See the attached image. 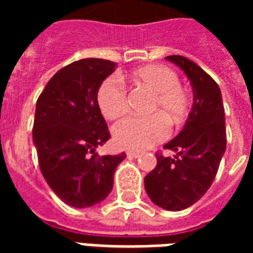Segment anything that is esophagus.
Here are the masks:
<instances>
[{
	"label": "esophagus",
	"mask_w": 253,
	"mask_h": 253,
	"mask_svg": "<svg viewBox=\"0 0 253 253\" xmlns=\"http://www.w3.org/2000/svg\"><path fill=\"white\" fill-rule=\"evenodd\" d=\"M126 154H127V156H128V158H131V159L138 158V156H139L138 151H127Z\"/></svg>",
	"instance_id": "1"
}]
</instances>
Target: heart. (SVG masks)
I'll use <instances>...</instances> for the list:
<instances>
[{"instance_id": "obj_1", "label": "heart", "mask_w": 253, "mask_h": 253, "mask_svg": "<svg viewBox=\"0 0 253 253\" xmlns=\"http://www.w3.org/2000/svg\"><path fill=\"white\" fill-rule=\"evenodd\" d=\"M136 86L152 93L148 117H127L113 126V139L117 146L139 151L151 148L166 140L169 123L177 125L184 121L189 111L188 93L180 85L174 71L164 65H146L131 75ZM99 110L106 119L122 117L128 107L126 86L118 77H107L97 93Z\"/></svg>"}]
</instances>
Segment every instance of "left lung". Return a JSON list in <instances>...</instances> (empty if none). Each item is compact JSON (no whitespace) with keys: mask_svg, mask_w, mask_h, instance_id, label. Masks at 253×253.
<instances>
[{"mask_svg":"<svg viewBox=\"0 0 253 253\" xmlns=\"http://www.w3.org/2000/svg\"><path fill=\"white\" fill-rule=\"evenodd\" d=\"M190 80L194 102L184 128L164 148L174 158L156 154L158 164L144 177L151 201L160 208L180 211L208 192L226 151L224 107L220 89L210 75L188 57L167 56Z\"/></svg>","mask_w":253,"mask_h":253,"instance_id":"left-lung-1","label":"left lung"}]
</instances>
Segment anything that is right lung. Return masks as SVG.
Masks as SVG:
<instances>
[{
  "instance_id": "right-lung-1",
  "label": "right lung",
  "mask_w": 253,
  "mask_h": 253,
  "mask_svg": "<svg viewBox=\"0 0 253 253\" xmlns=\"http://www.w3.org/2000/svg\"><path fill=\"white\" fill-rule=\"evenodd\" d=\"M115 63L81 59L57 71L37 101L34 144L42 174L63 202L89 208L109 196L126 154L98 156L110 139L97 93Z\"/></svg>"
}]
</instances>
